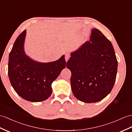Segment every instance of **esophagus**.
<instances>
[{
    "label": "esophagus",
    "mask_w": 132,
    "mask_h": 132,
    "mask_svg": "<svg viewBox=\"0 0 132 132\" xmlns=\"http://www.w3.org/2000/svg\"><path fill=\"white\" fill-rule=\"evenodd\" d=\"M69 57H70V55L68 53H67L65 54V59L66 62H68V60H69Z\"/></svg>",
    "instance_id": "34e87169"
}]
</instances>
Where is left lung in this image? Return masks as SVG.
<instances>
[{
    "mask_svg": "<svg viewBox=\"0 0 132 132\" xmlns=\"http://www.w3.org/2000/svg\"><path fill=\"white\" fill-rule=\"evenodd\" d=\"M67 67L72 73L73 94L86 103L102 100L110 94L116 79L118 61L111 42L96 28L89 41L70 53Z\"/></svg>",
    "mask_w": 132,
    "mask_h": 132,
    "instance_id": "1",
    "label": "left lung"
}]
</instances>
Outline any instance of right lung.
Returning <instances> with one entry per match:
<instances>
[{"label":"right lung","mask_w":132,"mask_h":132,"mask_svg":"<svg viewBox=\"0 0 132 132\" xmlns=\"http://www.w3.org/2000/svg\"><path fill=\"white\" fill-rule=\"evenodd\" d=\"M26 30L15 40L9 55L8 76L16 93L26 100L41 102L52 93L51 85L65 68V55L54 62L42 63L26 54Z\"/></svg>","instance_id":"obj_1"}]
</instances>
